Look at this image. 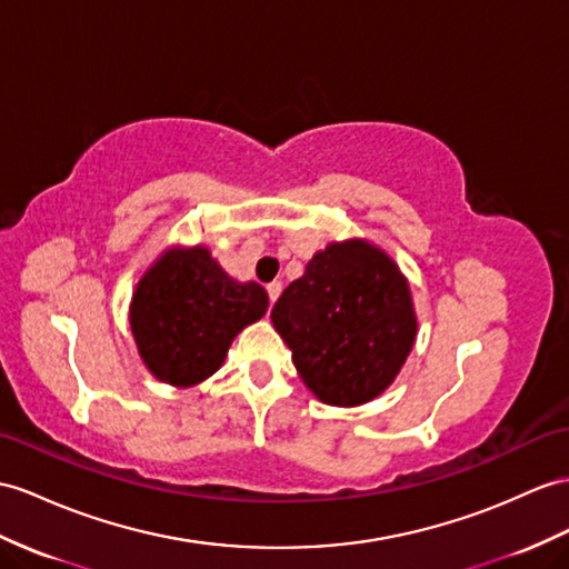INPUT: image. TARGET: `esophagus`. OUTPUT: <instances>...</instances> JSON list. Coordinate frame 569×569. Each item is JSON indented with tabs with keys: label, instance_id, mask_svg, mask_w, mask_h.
<instances>
[{
	"label": "esophagus",
	"instance_id": "1",
	"mask_svg": "<svg viewBox=\"0 0 569 569\" xmlns=\"http://www.w3.org/2000/svg\"><path fill=\"white\" fill-rule=\"evenodd\" d=\"M280 292H282V282H270V284H268V297H270V303H274V301H277V297H280Z\"/></svg>",
	"mask_w": 569,
	"mask_h": 569
}]
</instances>
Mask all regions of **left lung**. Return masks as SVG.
<instances>
[{
    "mask_svg": "<svg viewBox=\"0 0 569 569\" xmlns=\"http://www.w3.org/2000/svg\"><path fill=\"white\" fill-rule=\"evenodd\" d=\"M270 318L301 381L338 408L369 403L389 389L418 336L403 272L362 239L318 251Z\"/></svg>",
    "mask_w": 569,
    "mask_h": 569,
    "instance_id": "8db88e82",
    "label": "left lung"
}]
</instances>
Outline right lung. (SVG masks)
I'll list each match as a JSON object with an SVG mask.
<instances>
[{"mask_svg":"<svg viewBox=\"0 0 569 569\" xmlns=\"http://www.w3.org/2000/svg\"><path fill=\"white\" fill-rule=\"evenodd\" d=\"M266 311V289L233 280L204 246L171 248L137 282L130 328L147 369L188 389L212 377L231 340Z\"/></svg>","mask_w":569,"mask_h":569,"instance_id":"1","label":"right lung"}]
</instances>
